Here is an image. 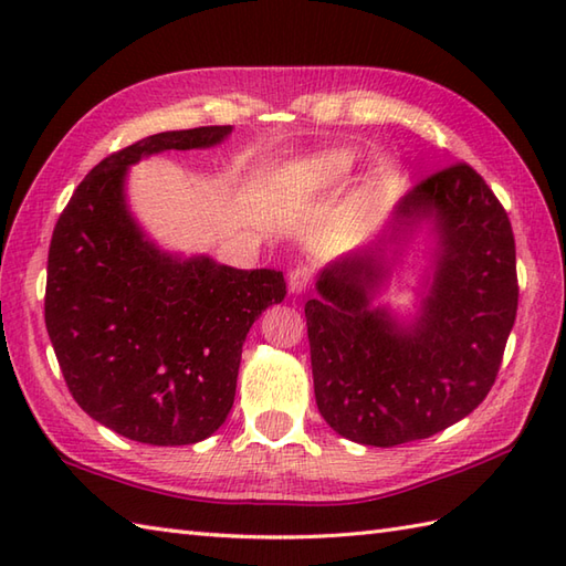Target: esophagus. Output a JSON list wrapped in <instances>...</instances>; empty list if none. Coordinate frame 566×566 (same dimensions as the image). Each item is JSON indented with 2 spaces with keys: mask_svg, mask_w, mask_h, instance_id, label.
<instances>
[{
  "mask_svg": "<svg viewBox=\"0 0 566 566\" xmlns=\"http://www.w3.org/2000/svg\"><path fill=\"white\" fill-rule=\"evenodd\" d=\"M311 286V268L308 264H296L290 272V292L292 294H304Z\"/></svg>",
  "mask_w": 566,
  "mask_h": 566,
  "instance_id": "esophagus-1",
  "label": "esophagus"
}]
</instances>
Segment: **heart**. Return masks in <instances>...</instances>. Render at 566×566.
<instances>
[{"mask_svg": "<svg viewBox=\"0 0 566 566\" xmlns=\"http://www.w3.org/2000/svg\"><path fill=\"white\" fill-rule=\"evenodd\" d=\"M347 172H350V155L343 150H328L298 165L296 179H302L311 189H326L338 185Z\"/></svg>", "mask_w": 566, "mask_h": 566, "instance_id": "heart-1", "label": "heart"}]
</instances>
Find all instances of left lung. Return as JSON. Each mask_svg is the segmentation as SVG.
<instances>
[{
  "label": "left lung",
  "mask_w": 566,
  "mask_h": 566,
  "mask_svg": "<svg viewBox=\"0 0 566 566\" xmlns=\"http://www.w3.org/2000/svg\"><path fill=\"white\" fill-rule=\"evenodd\" d=\"M420 221L436 226L438 252L411 326L371 306L394 235L331 262L304 308L318 411L359 444L423 440L472 413L518 311L511 221L482 175L457 163L426 177L396 207L391 233Z\"/></svg>",
  "instance_id": "8db88e82"
}]
</instances>
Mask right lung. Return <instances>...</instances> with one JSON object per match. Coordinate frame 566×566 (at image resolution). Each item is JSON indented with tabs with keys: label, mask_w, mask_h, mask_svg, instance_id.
<instances>
[{
	"label": "right lung",
	"mask_w": 566,
	"mask_h": 566,
	"mask_svg": "<svg viewBox=\"0 0 566 566\" xmlns=\"http://www.w3.org/2000/svg\"><path fill=\"white\" fill-rule=\"evenodd\" d=\"M231 126L167 130L104 158L60 213L48 250L45 328L72 399L146 444H191L223 426L245 335L286 294L276 270L179 258L126 207L130 165L211 148Z\"/></svg>",
	"instance_id": "right-lung-1"
}]
</instances>
